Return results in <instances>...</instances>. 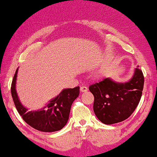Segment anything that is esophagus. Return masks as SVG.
Returning a JSON list of instances; mask_svg holds the SVG:
<instances>
[{
    "instance_id": "esophagus-1",
    "label": "esophagus",
    "mask_w": 157,
    "mask_h": 157,
    "mask_svg": "<svg viewBox=\"0 0 157 157\" xmlns=\"http://www.w3.org/2000/svg\"><path fill=\"white\" fill-rule=\"evenodd\" d=\"M80 90H81V92H86L88 91V88L86 87V86H81Z\"/></svg>"
}]
</instances>
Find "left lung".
Instances as JSON below:
<instances>
[{"instance_id": "left-lung-1", "label": "left lung", "mask_w": 157, "mask_h": 157, "mask_svg": "<svg viewBox=\"0 0 157 157\" xmlns=\"http://www.w3.org/2000/svg\"><path fill=\"white\" fill-rule=\"evenodd\" d=\"M144 85V73L138 67L128 82L117 83L106 78L90 85L89 90L94 95L96 117L105 124L127 119L138 105Z\"/></svg>"}]
</instances>
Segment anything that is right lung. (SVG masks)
Returning <instances> with one entry per match:
<instances>
[{
    "mask_svg": "<svg viewBox=\"0 0 157 157\" xmlns=\"http://www.w3.org/2000/svg\"><path fill=\"white\" fill-rule=\"evenodd\" d=\"M17 71L18 69L13 75L11 92L15 107L23 120L33 128L41 132H55L63 129L68 121L72 103L79 94V86L63 90L42 110L28 112L19 102L15 90Z\"/></svg>",
    "mask_w": 157,
    "mask_h": 157,
    "instance_id": "1",
    "label": "right lung"
}]
</instances>
